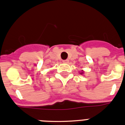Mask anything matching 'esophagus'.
<instances>
[{
    "label": "esophagus",
    "instance_id": "obj_1",
    "mask_svg": "<svg viewBox=\"0 0 125 125\" xmlns=\"http://www.w3.org/2000/svg\"><path fill=\"white\" fill-rule=\"evenodd\" d=\"M69 62V60H65L63 61V63H68Z\"/></svg>",
    "mask_w": 125,
    "mask_h": 125
}]
</instances>
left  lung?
I'll list each match as a JSON object with an SVG mask.
<instances>
[{
	"label": "left lung",
	"mask_w": 125,
	"mask_h": 125,
	"mask_svg": "<svg viewBox=\"0 0 125 125\" xmlns=\"http://www.w3.org/2000/svg\"><path fill=\"white\" fill-rule=\"evenodd\" d=\"M83 72H81L80 74H83Z\"/></svg>",
	"instance_id": "obj_1"
}]
</instances>
